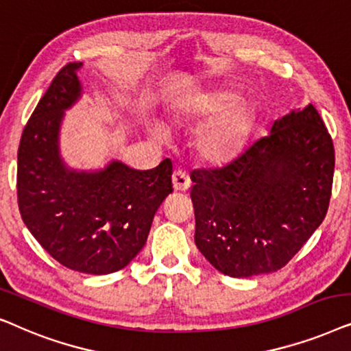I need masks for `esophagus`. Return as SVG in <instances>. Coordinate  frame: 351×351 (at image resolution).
<instances>
[{"instance_id":"obj_1","label":"esophagus","mask_w":351,"mask_h":351,"mask_svg":"<svg viewBox=\"0 0 351 351\" xmlns=\"http://www.w3.org/2000/svg\"><path fill=\"white\" fill-rule=\"evenodd\" d=\"M171 181H173V188H175V191H181V193H183V191H188L191 188V180L188 173L183 170H176L173 173Z\"/></svg>"}]
</instances>
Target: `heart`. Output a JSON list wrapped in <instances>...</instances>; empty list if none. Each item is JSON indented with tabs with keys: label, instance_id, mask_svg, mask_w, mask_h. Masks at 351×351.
<instances>
[{
	"label": "heart",
	"instance_id": "obj_1",
	"mask_svg": "<svg viewBox=\"0 0 351 351\" xmlns=\"http://www.w3.org/2000/svg\"><path fill=\"white\" fill-rule=\"evenodd\" d=\"M180 114L193 120L208 117L195 134V147L207 162L226 163L244 146L254 121V106L234 91L212 88L189 93L181 101Z\"/></svg>",
	"mask_w": 351,
	"mask_h": 351
}]
</instances>
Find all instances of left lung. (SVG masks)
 Returning a JSON list of instances; mask_svg holds the SVG:
<instances>
[{
    "label": "left lung",
    "instance_id": "obj_1",
    "mask_svg": "<svg viewBox=\"0 0 351 351\" xmlns=\"http://www.w3.org/2000/svg\"><path fill=\"white\" fill-rule=\"evenodd\" d=\"M334 165L332 138L308 104L274 120L228 165L194 170L200 254L231 278L281 269L328 213Z\"/></svg>",
    "mask_w": 351,
    "mask_h": 351
}]
</instances>
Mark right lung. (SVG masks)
<instances>
[{
    "label": "right lung",
    "mask_w": 351,
    "mask_h": 351,
    "mask_svg": "<svg viewBox=\"0 0 351 351\" xmlns=\"http://www.w3.org/2000/svg\"><path fill=\"white\" fill-rule=\"evenodd\" d=\"M59 70L23 128L17 152L21 217L40 245L65 268L109 274L125 268L146 244L157 208L173 193L170 158L152 170L112 160L77 171L59 152L64 112L82 96L77 70Z\"/></svg>",
    "instance_id": "1"
}]
</instances>
